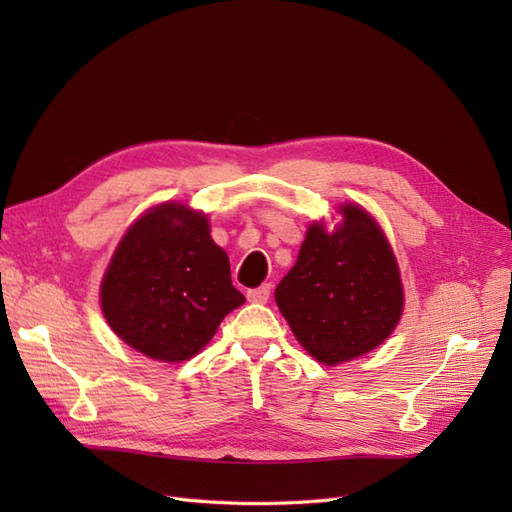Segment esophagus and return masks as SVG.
<instances>
[{"instance_id": "34e87169", "label": "esophagus", "mask_w": 512, "mask_h": 512, "mask_svg": "<svg viewBox=\"0 0 512 512\" xmlns=\"http://www.w3.org/2000/svg\"><path fill=\"white\" fill-rule=\"evenodd\" d=\"M271 297V284H262L258 288L247 290V301L252 303H267Z\"/></svg>"}]
</instances>
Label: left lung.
<instances>
[{
    "label": "left lung",
    "mask_w": 512,
    "mask_h": 512,
    "mask_svg": "<svg viewBox=\"0 0 512 512\" xmlns=\"http://www.w3.org/2000/svg\"><path fill=\"white\" fill-rule=\"evenodd\" d=\"M335 232L307 230L275 301L299 344L324 365L380 346L404 309L399 269L380 226L356 205L342 207Z\"/></svg>",
    "instance_id": "8db88e82"
}]
</instances>
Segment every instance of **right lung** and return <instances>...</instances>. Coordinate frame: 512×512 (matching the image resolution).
Instances as JSON below:
<instances>
[{"instance_id": "right-lung-1", "label": "right lung", "mask_w": 512, "mask_h": 512, "mask_svg": "<svg viewBox=\"0 0 512 512\" xmlns=\"http://www.w3.org/2000/svg\"><path fill=\"white\" fill-rule=\"evenodd\" d=\"M100 299L123 342L166 363L203 350L222 318L245 301L207 218L185 205L156 207L132 224L106 269Z\"/></svg>"}]
</instances>
